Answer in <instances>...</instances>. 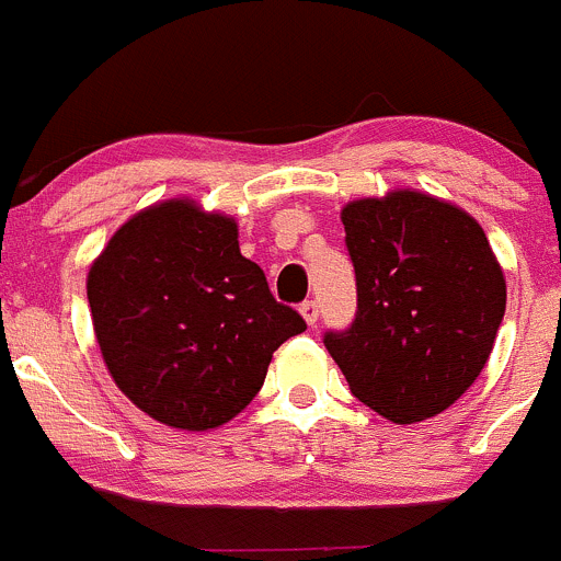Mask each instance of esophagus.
Segmentation results:
<instances>
[{
  "label": "esophagus",
  "mask_w": 561,
  "mask_h": 561,
  "mask_svg": "<svg viewBox=\"0 0 561 561\" xmlns=\"http://www.w3.org/2000/svg\"><path fill=\"white\" fill-rule=\"evenodd\" d=\"M299 313H302V319L313 327L316 321H319V305H316V299H305V302L299 305Z\"/></svg>",
  "instance_id": "34e87169"
}]
</instances>
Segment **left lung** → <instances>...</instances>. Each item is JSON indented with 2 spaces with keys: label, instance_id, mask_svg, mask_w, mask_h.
<instances>
[{
  "label": "left lung",
  "instance_id": "obj_1",
  "mask_svg": "<svg viewBox=\"0 0 561 561\" xmlns=\"http://www.w3.org/2000/svg\"><path fill=\"white\" fill-rule=\"evenodd\" d=\"M357 316L324 346L354 398L398 425L445 412L474 385L507 286L485 231L456 204L407 187L341 213Z\"/></svg>",
  "mask_w": 561,
  "mask_h": 561
}]
</instances>
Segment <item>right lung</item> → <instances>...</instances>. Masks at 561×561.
<instances>
[{
  "instance_id": "1",
  "label": "right lung",
  "mask_w": 561,
  "mask_h": 561,
  "mask_svg": "<svg viewBox=\"0 0 561 561\" xmlns=\"http://www.w3.org/2000/svg\"><path fill=\"white\" fill-rule=\"evenodd\" d=\"M87 299L116 387L182 431L237 417L262 390L275 348L305 330L240 253L234 218L191 198L122 224L92 262Z\"/></svg>"
}]
</instances>
